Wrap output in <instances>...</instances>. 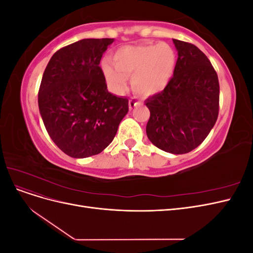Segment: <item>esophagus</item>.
Here are the masks:
<instances>
[{
    "instance_id": "esophagus-1",
    "label": "esophagus",
    "mask_w": 253,
    "mask_h": 253,
    "mask_svg": "<svg viewBox=\"0 0 253 253\" xmlns=\"http://www.w3.org/2000/svg\"><path fill=\"white\" fill-rule=\"evenodd\" d=\"M138 104H140V101L137 99V97H132L128 101V108L129 110H133L135 106H137Z\"/></svg>"
}]
</instances>
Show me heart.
I'll return each mask as SVG.
<instances>
[{"mask_svg":"<svg viewBox=\"0 0 253 253\" xmlns=\"http://www.w3.org/2000/svg\"><path fill=\"white\" fill-rule=\"evenodd\" d=\"M109 61L102 63L103 77L110 89L116 94L124 93L128 75H132V86L136 93L155 94L169 83L176 64L174 49L166 43L145 44L121 47Z\"/></svg>","mask_w":253,"mask_h":253,"instance_id":"1","label":"heart"}]
</instances>
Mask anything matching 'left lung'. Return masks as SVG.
<instances>
[{
	"mask_svg": "<svg viewBox=\"0 0 253 253\" xmlns=\"http://www.w3.org/2000/svg\"><path fill=\"white\" fill-rule=\"evenodd\" d=\"M178 51L173 77L163 91L145 101L150 141L172 154L197 148L215 125L219 83L210 60L194 44L173 39Z\"/></svg>",
	"mask_w": 253,
	"mask_h": 253,
	"instance_id": "8db88e82",
	"label": "left lung"
}]
</instances>
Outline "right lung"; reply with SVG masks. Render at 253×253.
I'll list each match as a JSON object with an SVG mask.
<instances>
[{
    "label": "right lung",
    "instance_id": "1",
    "mask_svg": "<svg viewBox=\"0 0 253 253\" xmlns=\"http://www.w3.org/2000/svg\"><path fill=\"white\" fill-rule=\"evenodd\" d=\"M114 39H83L57 50L45 68L38 103L57 147L74 158L101 153L128 112V100L108 90L103 52Z\"/></svg>",
    "mask_w": 253,
    "mask_h": 253
}]
</instances>
